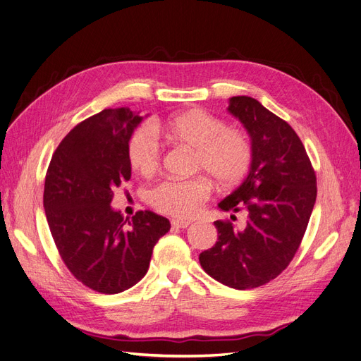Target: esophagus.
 <instances>
[{"label":"esophagus","instance_id":"34e87169","mask_svg":"<svg viewBox=\"0 0 361 361\" xmlns=\"http://www.w3.org/2000/svg\"><path fill=\"white\" fill-rule=\"evenodd\" d=\"M170 223L173 227H178V228H185L191 224V221H188V220H171Z\"/></svg>","mask_w":361,"mask_h":361}]
</instances>
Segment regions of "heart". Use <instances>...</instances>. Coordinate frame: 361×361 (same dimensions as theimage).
I'll use <instances>...</instances> for the list:
<instances>
[{
	"label": "heart",
	"mask_w": 361,
	"mask_h": 361,
	"mask_svg": "<svg viewBox=\"0 0 361 361\" xmlns=\"http://www.w3.org/2000/svg\"><path fill=\"white\" fill-rule=\"evenodd\" d=\"M158 135L169 143L194 150L192 170L203 171L223 188L241 183L251 167L253 150L247 135L203 110H190L141 125L130 134L126 154L130 167L141 176H152L161 164ZM212 185L203 178L164 180L150 191L149 200L157 211L190 218L197 215L209 199Z\"/></svg>",
	"instance_id": "obj_1"
}]
</instances>
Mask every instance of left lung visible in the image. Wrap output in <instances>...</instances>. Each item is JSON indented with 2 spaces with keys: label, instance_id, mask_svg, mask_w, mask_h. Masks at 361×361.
I'll list each match as a JSON object with an SVG mask.
<instances>
[{
  "label": "left lung",
  "instance_id": "obj_1",
  "mask_svg": "<svg viewBox=\"0 0 361 361\" xmlns=\"http://www.w3.org/2000/svg\"><path fill=\"white\" fill-rule=\"evenodd\" d=\"M227 111L247 129L253 159L244 182L218 207L244 209L247 220L243 228L215 221L218 241L199 260L212 279L244 290L276 279L297 253L316 202V176L285 120L250 96L231 97Z\"/></svg>",
  "mask_w": 361,
  "mask_h": 361
}]
</instances>
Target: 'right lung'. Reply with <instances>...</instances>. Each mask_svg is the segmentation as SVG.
<instances>
[{
    "instance_id": "obj_1",
    "label": "right lung",
    "mask_w": 361,
    "mask_h": 361,
    "mask_svg": "<svg viewBox=\"0 0 361 361\" xmlns=\"http://www.w3.org/2000/svg\"><path fill=\"white\" fill-rule=\"evenodd\" d=\"M122 106L104 110L63 138L47 171L43 207L69 271L101 293L123 292L146 276L152 250L170 231L167 218L113 209L114 188L130 179L126 146L145 117Z\"/></svg>"
}]
</instances>
